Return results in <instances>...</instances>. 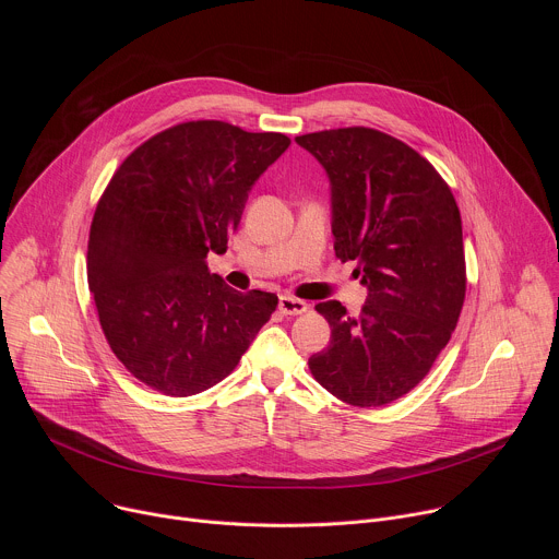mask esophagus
Returning a JSON list of instances; mask_svg holds the SVG:
<instances>
[{
	"mask_svg": "<svg viewBox=\"0 0 559 559\" xmlns=\"http://www.w3.org/2000/svg\"><path fill=\"white\" fill-rule=\"evenodd\" d=\"M278 309H281V313H285V316H298V313H305V311L309 309V305H307L305 300L296 298V296L283 294V296L278 298Z\"/></svg>",
	"mask_w": 559,
	"mask_h": 559,
	"instance_id": "1",
	"label": "esophagus"
}]
</instances>
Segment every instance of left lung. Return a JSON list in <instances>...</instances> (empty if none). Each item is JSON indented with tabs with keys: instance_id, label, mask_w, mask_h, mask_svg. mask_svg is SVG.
<instances>
[{
	"instance_id": "left-lung-1",
	"label": "left lung",
	"mask_w": 559,
	"mask_h": 559,
	"mask_svg": "<svg viewBox=\"0 0 559 559\" xmlns=\"http://www.w3.org/2000/svg\"><path fill=\"white\" fill-rule=\"evenodd\" d=\"M328 170L336 257L356 261L367 302H318L332 341L309 371L338 401L382 407L409 393L447 347L464 305L462 218L451 188L414 147L373 128L296 136Z\"/></svg>"
}]
</instances>
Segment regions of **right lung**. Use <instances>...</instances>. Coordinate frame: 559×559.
<instances>
[{"label": "right lung", "mask_w": 559, "mask_h": 559, "mask_svg": "<svg viewBox=\"0 0 559 559\" xmlns=\"http://www.w3.org/2000/svg\"><path fill=\"white\" fill-rule=\"evenodd\" d=\"M281 132L201 119L132 150L104 190L88 238V287L112 354L150 389L186 397L225 376L278 296L210 274L254 181L287 150Z\"/></svg>", "instance_id": "obj_1"}]
</instances>
